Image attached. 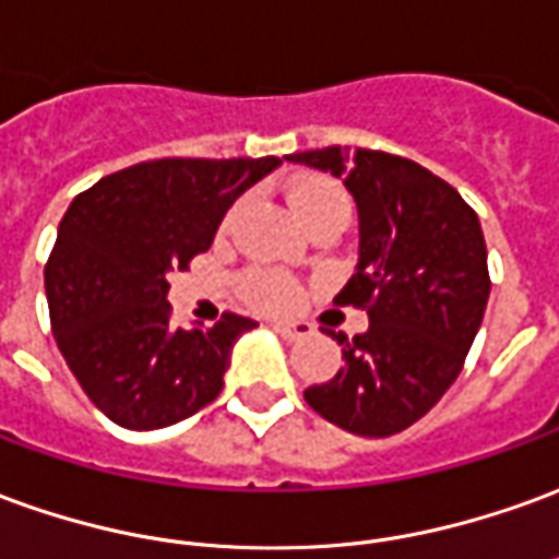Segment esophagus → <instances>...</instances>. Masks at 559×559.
<instances>
[{"mask_svg": "<svg viewBox=\"0 0 559 559\" xmlns=\"http://www.w3.org/2000/svg\"><path fill=\"white\" fill-rule=\"evenodd\" d=\"M272 326H275V333L284 335L287 342H299V338L311 335V326H308V323H272Z\"/></svg>", "mask_w": 559, "mask_h": 559, "instance_id": "1", "label": "esophagus"}]
</instances>
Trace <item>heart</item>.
I'll return each mask as SVG.
<instances>
[{
    "label": "heart",
    "mask_w": 559,
    "mask_h": 559,
    "mask_svg": "<svg viewBox=\"0 0 559 559\" xmlns=\"http://www.w3.org/2000/svg\"><path fill=\"white\" fill-rule=\"evenodd\" d=\"M290 202L299 221L302 224H311L318 217H326V214H338V217H347L350 214V199L338 185L326 181V178H308V181H299V185L290 190ZM241 293L251 306L263 308V311H284V308H293V302L299 299V287L296 281L281 275V272H272V269H253L241 278Z\"/></svg>",
    "instance_id": "obj_1"
}]
</instances>
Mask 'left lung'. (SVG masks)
Wrapping results in <instances>:
<instances>
[{
    "mask_svg": "<svg viewBox=\"0 0 559 559\" xmlns=\"http://www.w3.org/2000/svg\"><path fill=\"white\" fill-rule=\"evenodd\" d=\"M333 171L360 212V263L335 306L362 308L369 330L333 333L345 366L306 390L335 427L384 439L427 415L456 381L481 326L490 272L478 214L415 159L338 144L290 154Z\"/></svg>",
    "mask_w": 559,
    "mask_h": 559,
    "instance_id": "left-lung-1",
    "label": "left lung"
}]
</instances>
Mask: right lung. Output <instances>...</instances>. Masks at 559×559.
<instances>
[{"label": "right lung", "instance_id": "obj_1", "mask_svg": "<svg viewBox=\"0 0 559 559\" xmlns=\"http://www.w3.org/2000/svg\"><path fill=\"white\" fill-rule=\"evenodd\" d=\"M278 157L135 163L78 193L45 266L50 330L90 402L127 429L197 415L224 390L251 318L175 326L169 272L209 251L226 209Z\"/></svg>", "mask_w": 559, "mask_h": 559}]
</instances>
